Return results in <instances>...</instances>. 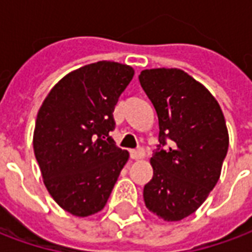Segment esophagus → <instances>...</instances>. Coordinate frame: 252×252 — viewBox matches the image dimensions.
I'll return each instance as SVG.
<instances>
[{"instance_id": "34e87169", "label": "esophagus", "mask_w": 252, "mask_h": 252, "mask_svg": "<svg viewBox=\"0 0 252 252\" xmlns=\"http://www.w3.org/2000/svg\"><path fill=\"white\" fill-rule=\"evenodd\" d=\"M146 157V153L143 148H137V150H132L131 151V158L135 159V160H139V159H143Z\"/></svg>"}]
</instances>
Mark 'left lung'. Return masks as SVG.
Returning <instances> with one entry per match:
<instances>
[{
	"instance_id": "8db88e82",
	"label": "left lung",
	"mask_w": 252,
	"mask_h": 252,
	"mask_svg": "<svg viewBox=\"0 0 252 252\" xmlns=\"http://www.w3.org/2000/svg\"><path fill=\"white\" fill-rule=\"evenodd\" d=\"M139 81L157 110L159 143L153 180L143 197L150 212L164 221L194 213L216 186L229 136L222 110L208 89L180 68L143 70Z\"/></svg>"
}]
</instances>
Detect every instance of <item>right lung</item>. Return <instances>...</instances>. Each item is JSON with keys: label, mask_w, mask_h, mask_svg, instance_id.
Returning <instances> with one entry per match:
<instances>
[{"label": "right lung", "mask_w": 252, "mask_h": 252, "mask_svg": "<svg viewBox=\"0 0 252 252\" xmlns=\"http://www.w3.org/2000/svg\"><path fill=\"white\" fill-rule=\"evenodd\" d=\"M128 64L79 67L50 90L36 117L33 151L58 205L78 217L102 211L129 158L115 144L113 110L133 78Z\"/></svg>", "instance_id": "add662e5"}]
</instances>
